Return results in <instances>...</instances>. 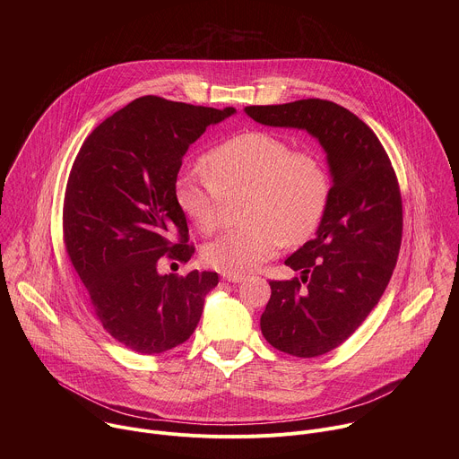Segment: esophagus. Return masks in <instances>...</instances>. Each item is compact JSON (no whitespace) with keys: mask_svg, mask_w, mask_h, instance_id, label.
I'll use <instances>...</instances> for the list:
<instances>
[{"mask_svg":"<svg viewBox=\"0 0 459 459\" xmlns=\"http://www.w3.org/2000/svg\"><path fill=\"white\" fill-rule=\"evenodd\" d=\"M223 280L229 281V283H239V281L245 280V276H241V274H223Z\"/></svg>","mask_w":459,"mask_h":459,"instance_id":"1","label":"esophagus"}]
</instances>
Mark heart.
<instances>
[{"mask_svg":"<svg viewBox=\"0 0 459 459\" xmlns=\"http://www.w3.org/2000/svg\"><path fill=\"white\" fill-rule=\"evenodd\" d=\"M204 170L174 183L179 211L204 234L220 223L225 200L243 202V229L225 232L202 250L223 274H247L273 259L283 245L305 243L329 207L333 178L314 151H296L269 130H245L212 147Z\"/></svg>","mask_w":459,"mask_h":459,"instance_id":"b5f03b06","label":"heart"}]
</instances>
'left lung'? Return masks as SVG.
<instances>
[{
  "instance_id": "8db88e82",
  "label": "left lung",
  "mask_w": 459,
  "mask_h": 459,
  "mask_svg": "<svg viewBox=\"0 0 459 459\" xmlns=\"http://www.w3.org/2000/svg\"><path fill=\"white\" fill-rule=\"evenodd\" d=\"M245 112L264 125L305 128L329 160L333 192L316 238L285 259L303 276L271 281L259 321L274 349L316 358L354 334L394 273L403 234L400 183L372 128L334 101L308 98Z\"/></svg>"
}]
</instances>
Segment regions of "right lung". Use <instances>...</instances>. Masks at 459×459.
Returning <instances> with one entry per match:
<instances>
[{
	"label": "right lung",
	"instance_id": "1",
	"mask_svg": "<svg viewBox=\"0 0 459 459\" xmlns=\"http://www.w3.org/2000/svg\"><path fill=\"white\" fill-rule=\"evenodd\" d=\"M234 112L142 96L101 121L73 163L63 243L103 329L130 351L186 342L220 281L200 271L161 276L158 264L194 254L174 183L188 147Z\"/></svg>",
	"mask_w": 459,
	"mask_h": 459
}]
</instances>
